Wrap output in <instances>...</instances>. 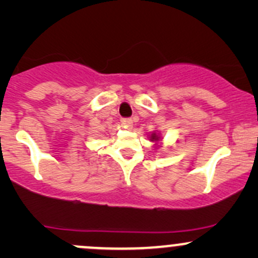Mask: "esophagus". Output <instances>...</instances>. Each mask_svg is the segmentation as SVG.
I'll return each mask as SVG.
<instances>
[{
	"label": "esophagus",
	"instance_id": "obj_1",
	"mask_svg": "<svg viewBox=\"0 0 258 258\" xmlns=\"http://www.w3.org/2000/svg\"><path fill=\"white\" fill-rule=\"evenodd\" d=\"M121 122H122L125 126H128V127H131L133 125V120L131 117H123V119L121 120Z\"/></svg>",
	"mask_w": 258,
	"mask_h": 258
}]
</instances>
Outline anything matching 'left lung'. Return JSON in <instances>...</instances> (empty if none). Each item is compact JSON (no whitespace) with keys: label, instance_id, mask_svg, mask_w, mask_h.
I'll return each instance as SVG.
<instances>
[{"label":"left lung","instance_id":"obj_1","mask_svg":"<svg viewBox=\"0 0 258 258\" xmlns=\"http://www.w3.org/2000/svg\"><path fill=\"white\" fill-rule=\"evenodd\" d=\"M150 141H159V137L155 135V133H152V136H150Z\"/></svg>","mask_w":258,"mask_h":258}]
</instances>
